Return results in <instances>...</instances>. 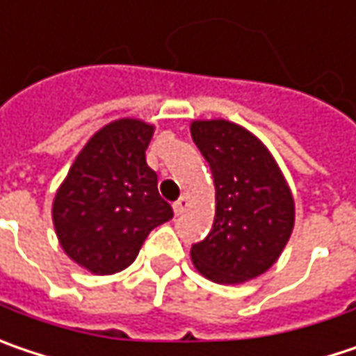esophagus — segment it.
I'll return each mask as SVG.
<instances>
[{
	"label": "esophagus",
	"instance_id": "34e87169",
	"mask_svg": "<svg viewBox=\"0 0 356 356\" xmlns=\"http://www.w3.org/2000/svg\"><path fill=\"white\" fill-rule=\"evenodd\" d=\"M191 203H189V197L187 195H183V197H179L177 201H175V205H173V209H175V213L177 216H181V213H185L187 211V207H189Z\"/></svg>",
	"mask_w": 356,
	"mask_h": 356
}]
</instances>
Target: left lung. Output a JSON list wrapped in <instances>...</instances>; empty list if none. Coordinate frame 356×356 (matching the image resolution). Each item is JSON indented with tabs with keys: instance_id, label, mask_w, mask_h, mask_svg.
<instances>
[{
	"instance_id": "8db88e82",
	"label": "left lung",
	"mask_w": 356,
	"mask_h": 356,
	"mask_svg": "<svg viewBox=\"0 0 356 356\" xmlns=\"http://www.w3.org/2000/svg\"><path fill=\"white\" fill-rule=\"evenodd\" d=\"M191 136L216 185L213 225L191 248L193 266L216 284L254 280L276 264L292 236L288 181L270 149L232 120H193Z\"/></svg>"
}]
</instances>
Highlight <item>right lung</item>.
<instances>
[{
    "instance_id": "obj_1",
    "label": "right lung",
    "mask_w": 356,
    "mask_h": 356,
    "mask_svg": "<svg viewBox=\"0 0 356 356\" xmlns=\"http://www.w3.org/2000/svg\"><path fill=\"white\" fill-rule=\"evenodd\" d=\"M155 127L118 118L88 138L52 203L54 229L66 256L96 276L129 268L151 229L173 218L159 195L145 151Z\"/></svg>"
}]
</instances>
